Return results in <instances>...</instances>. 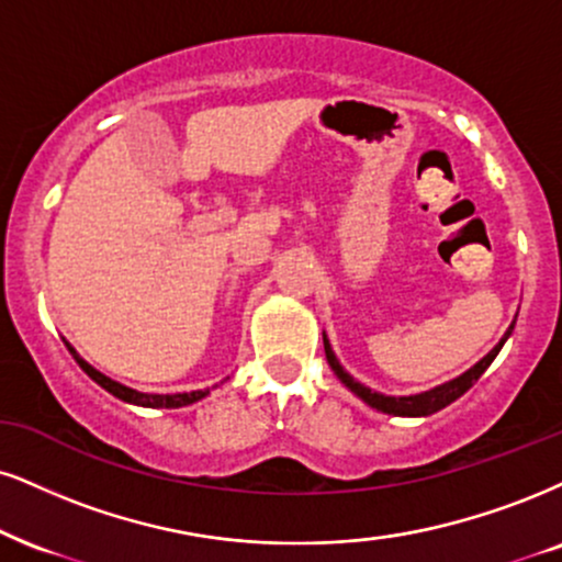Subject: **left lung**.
<instances>
[{
	"label": "left lung",
	"mask_w": 562,
	"mask_h": 562,
	"mask_svg": "<svg viewBox=\"0 0 562 562\" xmlns=\"http://www.w3.org/2000/svg\"><path fill=\"white\" fill-rule=\"evenodd\" d=\"M510 330H514V325H510L508 334L501 338V344H497L487 357L480 359V362H476L472 370L463 372L461 378L450 380V383H446V385L432 387V391L417 393V396H398V398L396 396H383V393H375V391H370V387H364L362 383H357V380L344 370L341 362H338L336 355H334V349H330L328 338H325V336H323V344H325V357H328V364L334 367V372L338 375V380H341V383L349 387L351 393H357V396L362 398L364 404H370L372 408H378V412L396 414V417H427V414H435V412H440V408H446L448 404H453L456 398L463 396V393H467L469 387H472L476 380H480L482 372L487 370L490 364H493V359L497 357V351L503 349L505 338L510 336Z\"/></svg>",
	"instance_id": "obj_1"
}]
</instances>
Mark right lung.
Returning a JSON list of instances; mask_svg holds the SVG:
<instances>
[{
	"mask_svg": "<svg viewBox=\"0 0 562 562\" xmlns=\"http://www.w3.org/2000/svg\"><path fill=\"white\" fill-rule=\"evenodd\" d=\"M67 349H69V355L75 357V362H78V364L82 367V372H86V375H88L90 380H95V383H99L101 387H106V391L112 393V396L127 401V404L148 406V408H179V406H187V404H195V401L207 396V391L171 393V396H161V393H140V391H133V387L120 385V383H116V380L101 375L99 370H93V367H90L88 362H82V359H80L78 355H75V349H72V346H69V344H67Z\"/></svg>",
	"mask_w": 562,
	"mask_h": 562,
	"instance_id": "right-lung-1",
	"label": "right lung"
}]
</instances>
